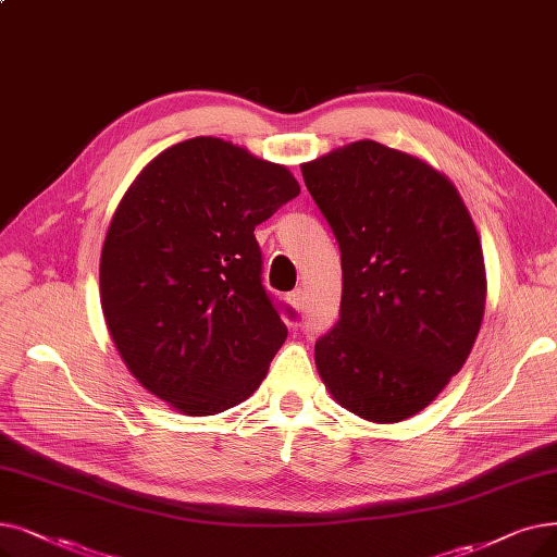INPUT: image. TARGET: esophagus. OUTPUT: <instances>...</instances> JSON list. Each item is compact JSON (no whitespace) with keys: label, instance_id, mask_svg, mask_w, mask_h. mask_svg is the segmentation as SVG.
I'll return each instance as SVG.
<instances>
[{"label":"esophagus","instance_id":"esophagus-1","mask_svg":"<svg viewBox=\"0 0 557 557\" xmlns=\"http://www.w3.org/2000/svg\"><path fill=\"white\" fill-rule=\"evenodd\" d=\"M286 300H288V305H292L298 313L305 309V292H302V288H296V292L288 294Z\"/></svg>","mask_w":557,"mask_h":557}]
</instances>
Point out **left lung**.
<instances>
[{"label":"left lung","mask_w":557,"mask_h":557,"mask_svg":"<svg viewBox=\"0 0 557 557\" xmlns=\"http://www.w3.org/2000/svg\"><path fill=\"white\" fill-rule=\"evenodd\" d=\"M342 250L336 325L313 348L355 417L419 414L465 367L485 313L480 236L455 184L428 161L357 140L300 165Z\"/></svg>","instance_id":"obj_1"}]
</instances>
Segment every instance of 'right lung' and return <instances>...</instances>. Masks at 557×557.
Here are the masks:
<instances>
[{
	"label": "right lung",
	"instance_id": "right-lung-1",
	"mask_svg": "<svg viewBox=\"0 0 557 557\" xmlns=\"http://www.w3.org/2000/svg\"><path fill=\"white\" fill-rule=\"evenodd\" d=\"M286 165L198 136L163 150L120 200L100 300L129 373L186 417L244 403L286 325L261 284L255 227L294 200Z\"/></svg>",
	"mask_w": 557,
	"mask_h": 557
}]
</instances>
